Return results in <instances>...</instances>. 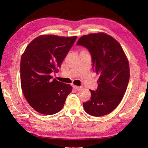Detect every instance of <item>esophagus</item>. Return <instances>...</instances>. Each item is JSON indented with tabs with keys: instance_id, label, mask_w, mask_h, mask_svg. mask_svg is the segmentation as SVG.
Instances as JSON below:
<instances>
[{
	"instance_id": "34e87169",
	"label": "esophagus",
	"mask_w": 148,
	"mask_h": 148,
	"mask_svg": "<svg viewBox=\"0 0 148 148\" xmlns=\"http://www.w3.org/2000/svg\"><path fill=\"white\" fill-rule=\"evenodd\" d=\"M73 87H74V89L75 90H77V91H79V90H81V89H82V87H79V86H75V85H73Z\"/></svg>"
}]
</instances>
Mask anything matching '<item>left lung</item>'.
I'll return each mask as SVG.
<instances>
[{
  "label": "left lung",
  "mask_w": 148,
  "mask_h": 148,
  "mask_svg": "<svg viewBox=\"0 0 148 148\" xmlns=\"http://www.w3.org/2000/svg\"><path fill=\"white\" fill-rule=\"evenodd\" d=\"M77 45L88 50L93 70L100 75L98 87L90 90L91 97L83 103L84 108L92 116L106 115L119 105L125 94L130 79L128 61L119 42L103 33L84 35Z\"/></svg>",
  "instance_id": "8db88e82"
}]
</instances>
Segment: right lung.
Wrapping results in <instances>:
<instances>
[{"instance_id": "right-lung-1", "label": "right lung", "mask_w": 148, "mask_h": 148, "mask_svg": "<svg viewBox=\"0 0 148 148\" xmlns=\"http://www.w3.org/2000/svg\"><path fill=\"white\" fill-rule=\"evenodd\" d=\"M76 38L41 35L25 49L20 61L21 87L25 99L37 112L53 115L64 107L72 87L53 79L51 75L58 71Z\"/></svg>"}]
</instances>
